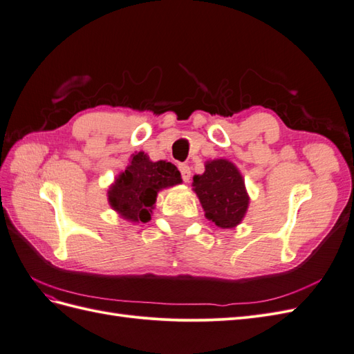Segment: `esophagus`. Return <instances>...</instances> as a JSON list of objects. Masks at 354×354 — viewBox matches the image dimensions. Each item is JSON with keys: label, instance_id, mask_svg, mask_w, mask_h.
<instances>
[{"label": "esophagus", "instance_id": "esophagus-1", "mask_svg": "<svg viewBox=\"0 0 354 354\" xmlns=\"http://www.w3.org/2000/svg\"><path fill=\"white\" fill-rule=\"evenodd\" d=\"M178 169H180V173H181V178H183L186 183H189V180H190V168H189V165L180 164Z\"/></svg>", "mask_w": 354, "mask_h": 354}]
</instances>
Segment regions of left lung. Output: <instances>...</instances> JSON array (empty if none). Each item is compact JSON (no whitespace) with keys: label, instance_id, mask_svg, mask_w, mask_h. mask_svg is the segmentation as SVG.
<instances>
[{"label":"left lung","instance_id":"left-lung-1","mask_svg":"<svg viewBox=\"0 0 354 354\" xmlns=\"http://www.w3.org/2000/svg\"><path fill=\"white\" fill-rule=\"evenodd\" d=\"M194 190L205 217L221 229L236 227L248 209L250 196L236 165L227 159H214L205 171L194 177Z\"/></svg>","mask_w":354,"mask_h":354}]
</instances>
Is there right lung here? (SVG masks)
<instances>
[{
	"instance_id": "right-lung-1",
	"label": "right lung",
	"mask_w": 354,
	"mask_h": 354,
	"mask_svg": "<svg viewBox=\"0 0 354 354\" xmlns=\"http://www.w3.org/2000/svg\"><path fill=\"white\" fill-rule=\"evenodd\" d=\"M181 183L177 167L167 160L152 162L145 152L131 156L130 165L108 190L111 207L125 220H151L158 192Z\"/></svg>"
}]
</instances>
